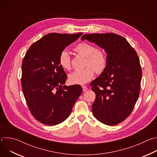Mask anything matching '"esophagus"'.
I'll use <instances>...</instances> for the list:
<instances>
[{"instance_id": "obj_1", "label": "esophagus", "mask_w": 157, "mask_h": 157, "mask_svg": "<svg viewBox=\"0 0 157 157\" xmlns=\"http://www.w3.org/2000/svg\"><path fill=\"white\" fill-rule=\"evenodd\" d=\"M82 88L83 92H85V91H86L87 90V87L86 86H82Z\"/></svg>"}]
</instances>
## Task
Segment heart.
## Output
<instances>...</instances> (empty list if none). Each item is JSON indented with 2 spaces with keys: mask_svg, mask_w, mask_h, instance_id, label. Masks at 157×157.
Wrapping results in <instances>:
<instances>
[{
  "mask_svg": "<svg viewBox=\"0 0 157 157\" xmlns=\"http://www.w3.org/2000/svg\"><path fill=\"white\" fill-rule=\"evenodd\" d=\"M75 52L86 58L85 64L89 66L84 69L76 70L70 73L68 79L73 84H84L91 80L94 76V71L97 74L102 73L105 69L107 59L105 54L94 46L87 43H80L74 48ZM58 63L63 70L71 68V57L66 50L61 51L58 57ZM95 70L94 71V70Z\"/></svg>",
  "mask_w": 157,
  "mask_h": 157,
  "instance_id": "1",
  "label": "heart"
}]
</instances>
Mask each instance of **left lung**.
I'll list each match as a JSON object with an SVG mask.
<instances>
[{"instance_id": "left-lung-1", "label": "left lung", "mask_w": 157, "mask_h": 157, "mask_svg": "<svg viewBox=\"0 0 157 157\" xmlns=\"http://www.w3.org/2000/svg\"><path fill=\"white\" fill-rule=\"evenodd\" d=\"M81 39L94 43L107 54L105 70L91 82L96 94L93 116L104 124L117 125L131 114L139 96V56L125 38L115 33L86 34Z\"/></svg>"}]
</instances>
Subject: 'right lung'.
I'll list each match as a JSON object with an SVG mask.
<instances>
[{"mask_svg": "<svg viewBox=\"0 0 157 157\" xmlns=\"http://www.w3.org/2000/svg\"><path fill=\"white\" fill-rule=\"evenodd\" d=\"M82 35L47 34L32 44L23 59L22 91L31 113L43 124L64 121L82 93L80 85H64L67 76L58 63L61 51Z\"/></svg>", "mask_w": 157, "mask_h": 157, "instance_id": "right-lung-1", "label": "right lung"}]
</instances>
